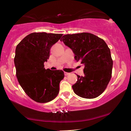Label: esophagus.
Returning a JSON list of instances; mask_svg holds the SVG:
<instances>
[{
    "label": "esophagus",
    "instance_id": "esophagus-1",
    "mask_svg": "<svg viewBox=\"0 0 131 131\" xmlns=\"http://www.w3.org/2000/svg\"><path fill=\"white\" fill-rule=\"evenodd\" d=\"M70 73H67V72H64V75L65 76H68V75H69Z\"/></svg>",
    "mask_w": 131,
    "mask_h": 131
}]
</instances>
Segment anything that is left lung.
Here are the masks:
<instances>
[{"mask_svg":"<svg viewBox=\"0 0 131 131\" xmlns=\"http://www.w3.org/2000/svg\"><path fill=\"white\" fill-rule=\"evenodd\" d=\"M72 50L76 61L85 66L84 76H78L73 91L82 98L92 99L100 95L112 77L113 60L110 50L103 39L93 34L66 35L60 39Z\"/></svg>","mask_w":131,"mask_h":131,"instance_id":"8db88e82","label":"left lung"}]
</instances>
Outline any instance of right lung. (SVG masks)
<instances>
[{
    "label": "right lung",
    "mask_w": 131,
    "mask_h": 131,
    "mask_svg": "<svg viewBox=\"0 0 131 131\" xmlns=\"http://www.w3.org/2000/svg\"><path fill=\"white\" fill-rule=\"evenodd\" d=\"M62 36L33 33L25 37L16 47L14 64L17 79L26 94L37 103H48L58 94L64 71L46 70L44 62L49 58L51 47Z\"/></svg>",
    "instance_id": "right-lung-1"
}]
</instances>
